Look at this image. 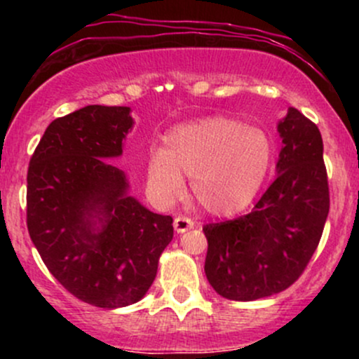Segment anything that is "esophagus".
<instances>
[{
    "mask_svg": "<svg viewBox=\"0 0 359 359\" xmlns=\"http://www.w3.org/2000/svg\"><path fill=\"white\" fill-rule=\"evenodd\" d=\"M191 228H194V221L189 219V217L179 216L174 219V229L177 233H185V231H189Z\"/></svg>",
    "mask_w": 359,
    "mask_h": 359,
    "instance_id": "esophagus-1",
    "label": "esophagus"
}]
</instances>
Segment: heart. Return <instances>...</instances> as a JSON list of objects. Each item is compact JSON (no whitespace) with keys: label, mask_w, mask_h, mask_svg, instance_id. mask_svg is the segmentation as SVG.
<instances>
[{"label":"heart","mask_w":359,"mask_h":359,"mask_svg":"<svg viewBox=\"0 0 359 359\" xmlns=\"http://www.w3.org/2000/svg\"><path fill=\"white\" fill-rule=\"evenodd\" d=\"M163 143L165 148H151L147 163L148 185L156 199H179L187 175L199 204L221 216L253 203L275 158V145L265 131L224 116L177 125Z\"/></svg>","instance_id":"1"}]
</instances>
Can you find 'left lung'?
Masks as SVG:
<instances>
[{
	"label": "left lung",
	"mask_w": 359,
	"mask_h": 359,
	"mask_svg": "<svg viewBox=\"0 0 359 359\" xmlns=\"http://www.w3.org/2000/svg\"><path fill=\"white\" fill-rule=\"evenodd\" d=\"M277 177L251 212L204 226V271L221 297L250 302L280 294L306 270L329 214L323 137L311 119L288 108Z\"/></svg>",
	"instance_id": "left-lung-1"
}]
</instances>
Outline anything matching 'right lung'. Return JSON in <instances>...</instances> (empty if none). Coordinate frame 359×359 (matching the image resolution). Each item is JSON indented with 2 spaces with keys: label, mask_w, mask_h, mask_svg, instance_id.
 <instances>
[{
  "label": "right lung",
  "mask_w": 359,
  "mask_h": 359,
  "mask_svg": "<svg viewBox=\"0 0 359 359\" xmlns=\"http://www.w3.org/2000/svg\"><path fill=\"white\" fill-rule=\"evenodd\" d=\"M126 106L90 104L45 130L27 175V226L47 269L82 302L126 307L145 297L174 238L170 216L130 196L106 158L123 155Z\"/></svg>",
  "instance_id": "obj_1"
}]
</instances>
